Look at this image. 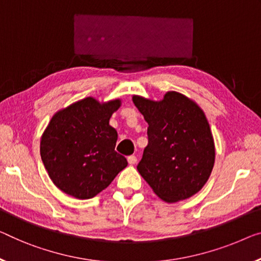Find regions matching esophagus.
I'll list each match as a JSON object with an SVG mask.
<instances>
[{
    "instance_id": "obj_1",
    "label": "esophagus",
    "mask_w": 261,
    "mask_h": 261,
    "mask_svg": "<svg viewBox=\"0 0 261 261\" xmlns=\"http://www.w3.org/2000/svg\"><path fill=\"white\" fill-rule=\"evenodd\" d=\"M127 162H129L130 165H134L137 163V157H136V155H129V157H127Z\"/></svg>"
}]
</instances>
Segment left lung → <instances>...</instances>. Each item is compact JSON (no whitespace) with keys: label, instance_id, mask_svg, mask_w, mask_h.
Returning a JSON list of instances; mask_svg holds the SVG:
<instances>
[{"label":"left lung","instance_id":"8db88e82","mask_svg":"<svg viewBox=\"0 0 261 261\" xmlns=\"http://www.w3.org/2000/svg\"><path fill=\"white\" fill-rule=\"evenodd\" d=\"M149 124V144L137 170L166 203L188 199L206 184L215 165V142L204 111L176 91L159 102L132 97Z\"/></svg>","mask_w":261,"mask_h":261}]
</instances>
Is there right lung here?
<instances>
[{"label": "right lung", "instance_id": "right-lung-1", "mask_svg": "<svg viewBox=\"0 0 261 261\" xmlns=\"http://www.w3.org/2000/svg\"><path fill=\"white\" fill-rule=\"evenodd\" d=\"M120 99L99 103L87 97L53 116L41 138V158L50 179L77 199H90L126 168L115 151L117 131L109 120Z\"/></svg>", "mask_w": 261, "mask_h": 261}]
</instances>
